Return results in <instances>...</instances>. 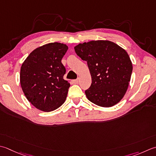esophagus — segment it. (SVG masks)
Segmentation results:
<instances>
[{"label":"esophagus","mask_w":156,"mask_h":156,"mask_svg":"<svg viewBox=\"0 0 156 156\" xmlns=\"http://www.w3.org/2000/svg\"><path fill=\"white\" fill-rule=\"evenodd\" d=\"M72 82L74 84H78V82H79V79L78 78V79H76V80H72Z\"/></svg>","instance_id":"obj_1"}]
</instances>
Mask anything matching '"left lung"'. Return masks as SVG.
Segmentation results:
<instances>
[{"label": "left lung", "mask_w": 156, "mask_h": 156, "mask_svg": "<svg viewBox=\"0 0 156 156\" xmlns=\"http://www.w3.org/2000/svg\"><path fill=\"white\" fill-rule=\"evenodd\" d=\"M76 53L87 62L92 78L85 90L94 104L109 108L123 98L129 87L133 64L127 52L109 41H92L74 47Z\"/></svg>", "instance_id": "1"}]
</instances>
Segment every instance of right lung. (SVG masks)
Wrapping results in <instances>:
<instances>
[{
    "mask_svg": "<svg viewBox=\"0 0 156 156\" xmlns=\"http://www.w3.org/2000/svg\"><path fill=\"white\" fill-rule=\"evenodd\" d=\"M68 49L65 44L51 42L36 48L24 61L20 70V84L26 97L40 110L53 111L65 102L69 82L63 79L62 63Z\"/></svg>",
    "mask_w": 156,
    "mask_h": 156,
    "instance_id": "obj_1",
    "label": "right lung"
}]
</instances>
